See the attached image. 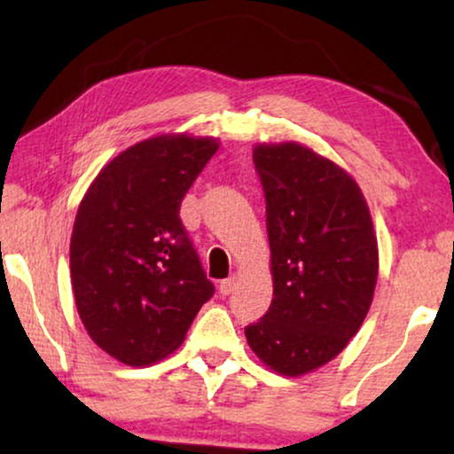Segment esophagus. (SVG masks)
I'll use <instances>...</instances> for the list:
<instances>
[{"label":"esophagus","instance_id":"esophagus-1","mask_svg":"<svg viewBox=\"0 0 454 454\" xmlns=\"http://www.w3.org/2000/svg\"><path fill=\"white\" fill-rule=\"evenodd\" d=\"M236 284H239V276H230V278H226L224 282L220 284L222 296H228V294H232V292L236 290Z\"/></svg>","mask_w":454,"mask_h":454}]
</instances>
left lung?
<instances>
[{
  "mask_svg": "<svg viewBox=\"0 0 454 454\" xmlns=\"http://www.w3.org/2000/svg\"><path fill=\"white\" fill-rule=\"evenodd\" d=\"M271 248L273 300L245 327L259 360L286 376L310 372L362 327L379 276V248L360 187L300 144L257 145Z\"/></svg>",
  "mask_w": 454,
  "mask_h": 454,
  "instance_id": "left-lung-1",
  "label": "left lung"
}]
</instances>
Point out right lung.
I'll use <instances>...</instances> for the list:
<instances>
[{
    "mask_svg": "<svg viewBox=\"0 0 454 454\" xmlns=\"http://www.w3.org/2000/svg\"><path fill=\"white\" fill-rule=\"evenodd\" d=\"M218 139L160 136L113 158L80 203L69 245L88 335L127 366L181 346L214 284L181 222V203Z\"/></svg>",
    "mask_w": 454,
    "mask_h": 454,
    "instance_id": "obj_1",
    "label": "right lung"
}]
</instances>
